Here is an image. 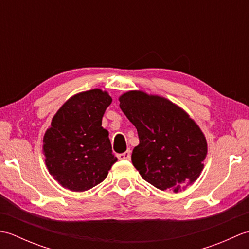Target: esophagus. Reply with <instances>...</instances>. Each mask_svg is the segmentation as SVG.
Returning <instances> with one entry per match:
<instances>
[{
    "mask_svg": "<svg viewBox=\"0 0 249 249\" xmlns=\"http://www.w3.org/2000/svg\"><path fill=\"white\" fill-rule=\"evenodd\" d=\"M130 156H131V153L130 150H127L124 153H121V154H118V158L121 160H130Z\"/></svg>",
    "mask_w": 249,
    "mask_h": 249,
    "instance_id": "34e87169",
    "label": "esophagus"
}]
</instances>
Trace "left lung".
<instances>
[{"label":"left lung","instance_id":"obj_1","mask_svg":"<svg viewBox=\"0 0 249 249\" xmlns=\"http://www.w3.org/2000/svg\"><path fill=\"white\" fill-rule=\"evenodd\" d=\"M120 108L138 131L131 154L142 178L160 190L182 192L203 170L206 139L187 112L170 100L142 91L119 97Z\"/></svg>","mask_w":249,"mask_h":249}]
</instances>
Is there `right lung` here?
I'll return each instance as SVG.
<instances>
[{"mask_svg":"<svg viewBox=\"0 0 249 249\" xmlns=\"http://www.w3.org/2000/svg\"><path fill=\"white\" fill-rule=\"evenodd\" d=\"M112 102L100 89L73 95L57 110L44 136L47 169L61 186L86 192L102 183L118 160L109 133L103 128L106 109Z\"/></svg>","mask_w":249,"mask_h":249,"instance_id":"right-lung-1","label":"right lung"}]
</instances>
